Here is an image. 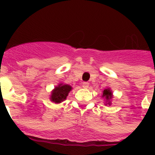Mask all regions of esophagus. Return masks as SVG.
Listing matches in <instances>:
<instances>
[{"instance_id": "34e87169", "label": "esophagus", "mask_w": 155, "mask_h": 155, "mask_svg": "<svg viewBox=\"0 0 155 155\" xmlns=\"http://www.w3.org/2000/svg\"><path fill=\"white\" fill-rule=\"evenodd\" d=\"M88 87H89V83H87V82L83 83V87H84V88H88Z\"/></svg>"}]
</instances>
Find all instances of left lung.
Here are the masks:
<instances>
[{"mask_svg":"<svg viewBox=\"0 0 155 155\" xmlns=\"http://www.w3.org/2000/svg\"><path fill=\"white\" fill-rule=\"evenodd\" d=\"M102 97H103L104 101H105V103H104V105H109L110 106L112 104V99L113 98V95L112 90L110 89V87H107L103 91V95H102Z\"/></svg>","mask_w":155,"mask_h":155,"instance_id":"obj_1","label":"left lung"}]
</instances>
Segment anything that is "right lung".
<instances>
[{
  "label": "right lung",
  "instance_id": "add662e5",
  "mask_svg": "<svg viewBox=\"0 0 155 155\" xmlns=\"http://www.w3.org/2000/svg\"><path fill=\"white\" fill-rule=\"evenodd\" d=\"M72 90V87L70 85L60 83L54 87L51 92L50 100L54 104H60L67 99L69 92Z\"/></svg>",
  "mask_w": 155,
  "mask_h": 155
}]
</instances>
